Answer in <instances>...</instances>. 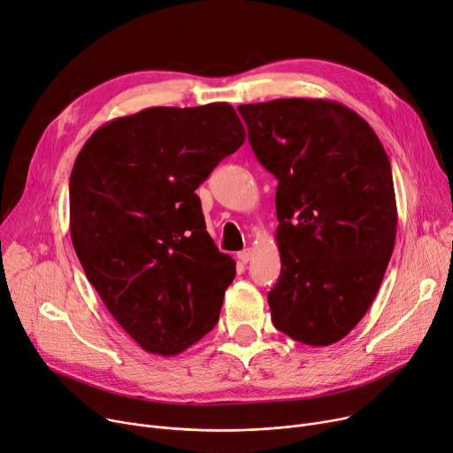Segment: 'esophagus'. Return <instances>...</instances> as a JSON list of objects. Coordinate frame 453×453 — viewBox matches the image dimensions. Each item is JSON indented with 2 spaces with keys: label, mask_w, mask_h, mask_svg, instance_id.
<instances>
[{
  "label": "esophagus",
  "mask_w": 453,
  "mask_h": 453,
  "mask_svg": "<svg viewBox=\"0 0 453 453\" xmlns=\"http://www.w3.org/2000/svg\"><path fill=\"white\" fill-rule=\"evenodd\" d=\"M236 257H239V260H241L242 265H248L250 260H251V250H242V251L236 253Z\"/></svg>",
  "instance_id": "34e87169"
}]
</instances>
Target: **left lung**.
I'll return each mask as SVG.
<instances>
[{
	"label": "left lung",
	"mask_w": 453,
	"mask_h": 453,
	"mask_svg": "<svg viewBox=\"0 0 453 453\" xmlns=\"http://www.w3.org/2000/svg\"><path fill=\"white\" fill-rule=\"evenodd\" d=\"M239 111L279 181L272 321L296 342L336 343L369 311L393 255L389 157L365 119L334 101L275 99Z\"/></svg>",
	"instance_id": "obj_1"
}]
</instances>
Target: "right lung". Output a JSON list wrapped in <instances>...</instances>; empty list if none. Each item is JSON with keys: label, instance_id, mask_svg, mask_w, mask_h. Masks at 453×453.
<instances>
[{"label": "right lung", "instance_id": "obj_1", "mask_svg": "<svg viewBox=\"0 0 453 453\" xmlns=\"http://www.w3.org/2000/svg\"><path fill=\"white\" fill-rule=\"evenodd\" d=\"M227 103L156 106L95 132L69 178V229L88 280L147 352L174 356L217 325L234 260L205 231L195 190L236 152Z\"/></svg>", "mask_w": 453, "mask_h": 453}]
</instances>
